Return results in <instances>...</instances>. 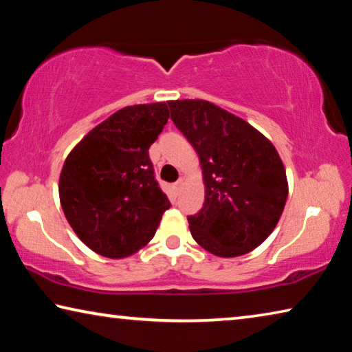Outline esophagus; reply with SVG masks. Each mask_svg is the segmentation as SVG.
Here are the masks:
<instances>
[{
  "instance_id": "34e87169",
  "label": "esophagus",
  "mask_w": 352,
  "mask_h": 352,
  "mask_svg": "<svg viewBox=\"0 0 352 352\" xmlns=\"http://www.w3.org/2000/svg\"><path fill=\"white\" fill-rule=\"evenodd\" d=\"M182 186H183V178H178V180L174 183V190H175V192H178V190L182 189Z\"/></svg>"
}]
</instances>
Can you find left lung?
<instances>
[{"mask_svg":"<svg viewBox=\"0 0 352 352\" xmlns=\"http://www.w3.org/2000/svg\"><path fill=\"white\" fill-rule=\"evenodd\" d=\"M168 104L204 170V208L188 217L194 241L220 258L252 252L275 230L289 194L275 146L247 121L208 100Z\"/></svg>","mask_w":352,"mask_h":352,"instance_id":"obj_1","label":"left lung"}]
</instances>
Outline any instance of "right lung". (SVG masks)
Masks as SVG:
<instances>
[{"label":"right lung","mask_w":352,"mask_h":352,"mask_svg":"<svg viewBox=\"0 0 352 352\" xmlns=\"http://www.w3.org/2000/svg\"><path fill=\"white\" fill-rule=\"evenodd\" d=\"M169 119L166 102L130 105L94 127L65 160L60 205L88 248L121 259L155 236L170 201L155 180L148 147Z\"/></svg>","instance_id":"add662e5"}]
</instances>
